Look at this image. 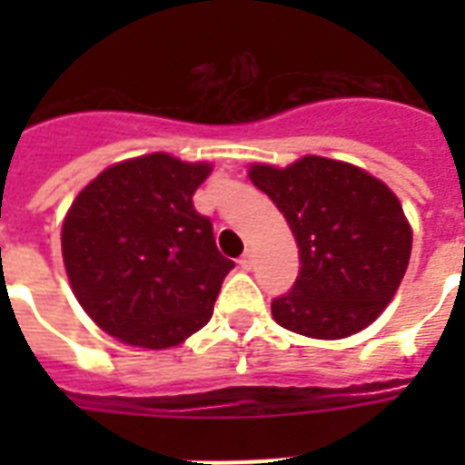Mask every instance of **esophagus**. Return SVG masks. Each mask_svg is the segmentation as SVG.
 Returning <instances> with one entry per match:
<instances>
[{
  "mask_svg": "<svg viewBox=\"0 0 465 465\" xmlns=\"http://www.w3.org/2000/svg\"><path fill=\"white\" fill-rule=\"evenodd\" d=\"M239 265H241V268H243V270H251V268H253V255H251V253H243V255H241V258H239Z\"/></svg>",
  "mask_w": 465,
  "mask_h": 465,
  "instance_id": "1",
  "label": "esophagus"
}]
</instances>
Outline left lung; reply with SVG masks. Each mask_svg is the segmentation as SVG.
I'll use <instances>...</instances> for the list:
<instances>
[{
  "instance_id": "left-lung-1",
  "label": "left lung",
  "mask_w": 465,
  "mask_h": 465,
  "mask_svg": "<svg viewBox=\"0 0 465 465\" xmlns=\"http://www.w3.org/2000/svg\"><path fill=\"white\" fill-rule=\"evenodd\" d=\"M248 175L282 212L299 246L297 282L272 299L277 323L306 338L340 340L376 321L401 287L412 248L389 185L323 156L287 168L253 163Z\"/></svg>"
}]
</instances>
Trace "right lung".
Masks as SVG:
<instances>
[{
	"instance_id": "1",
	"label": "right lung",
	"mask_w": 465,
	"mask_h": 465,
	"mask_svg": "<svg viewBox=\"0 0 465 465\" xmlns=\"http://www.w3.org/2000/svg\"><path fill=\"white\" fill-rule=\"evenodd\" d=\"M210 163L147 154L105 168L62 224L76 302L120 342L166 350L212 318L233 262L193 204Z\"/></svg>"
}]
</instances>
